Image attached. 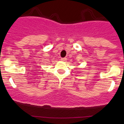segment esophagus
<instances>
[{
  "label": "esophagus",
  "mask_w": 124,
  "mask_h": 124,
  "mask_svg": "<svg viewBox=\"0 0 124 124\" xmlns=\"http://www.w3.org/2000/svg\"><path fill=\"white\" fill-rule=\"evenodd\" d=\"M61 61H67V58H66V57H63V58H61Z\"/></svg>",
  "instance_id": "34e87169"
}]
</instances>
